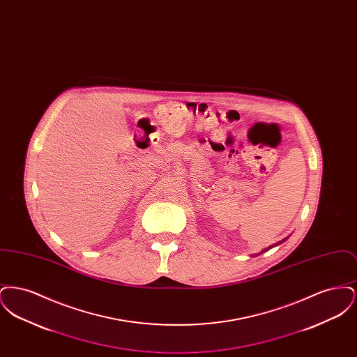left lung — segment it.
Returning a JSON list of instances; mask_svg holds the SVG:
<instances>
[{
  "instance_id": "8db88e82",
  "label": "left lung",
  "mask_w": 357,
  "mask_h": 357,
  "mask_svg": "<svg viewBox=\"0 0 357 357\" xmlns=\"http://www.w3.org/2000/svg\"><path fill=\"white\" fill-rule=\"evenodd\" d=\"M287 239H288V238H285V239H282V241H280V242H277V243H274V245H272V246H269V248H266V249H265V250H262V252H261V253H264V252H266V250H269V249H272V248H274V246H277V245H280V243H282V242H284V241H287ZM261 253H259V255H261Z\"/></svg>"
}]
</instances>
